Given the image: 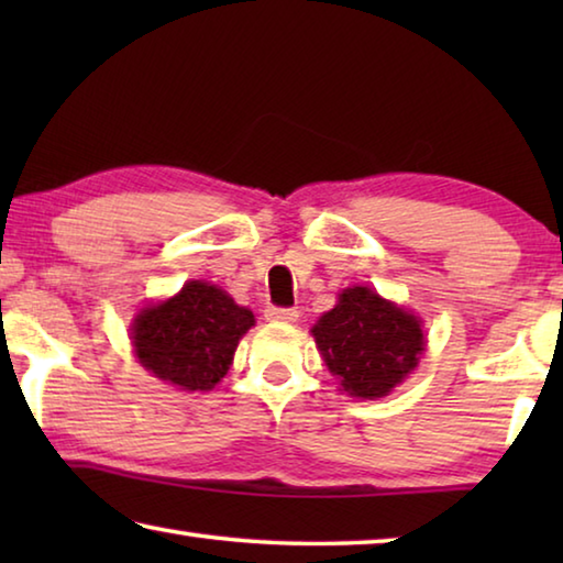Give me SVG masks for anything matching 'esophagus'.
<instances>
[{
  "mask_svg": "<svg viewBox=\"0 0 563 563\" xmlns=\"http://www.w3.org/2000/svg\"><path fill=\"white\" fill-rule=\"evenodd\" d=\"M265 318L273 322H295L300 318V312L295 308H268L265 310Z\"/></svg>",
  "mask_w": 563,
  "mask_h": 563,
  "instance_id": "1",
  "label": "esophagus"
}]
</instances>
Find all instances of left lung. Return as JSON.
Segmentation results:
<instances>
[{"instance_id":"1","label":"left lung","mask_w":563,"mask_h":563,"mask_svg":"<svg viewBox=\"0 0 563 563\" xmlns=\"http://www.w3.org/2000/svg\"><path fill=\"white\" fill-rule=\"evenodd\" d=\"M310 332L342 389L360 399L393 393L417 367L427 342L422 320L365 285L342 290Z\"/></svg>"}]
</instances>
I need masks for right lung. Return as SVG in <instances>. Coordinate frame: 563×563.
Instances as JSON below:
<instances>
[{"label": "right lung", "instance_id": "right-lung-1", "mask_svg": "<svg viewBox=\"0 0 563 563\" xmlns=\"http://www.w3.org/2000/svg\"><path fill=\"white\" fill-rule=\"evenodd\" d=\"M253 325V312L218 285L188 280L174 298L139 312L131 342L151 375L188 393H206L231 369L238 340Z\"/></svg>", "mask_w": 563, "mask_h": 563}]
</instances>
